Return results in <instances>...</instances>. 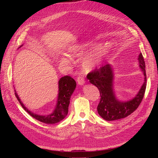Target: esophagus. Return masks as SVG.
I'll use <instances>...</instances> for the list:
<instances>
[{
  "mask_svg": "<svg viewBox=\"0 0 158 158\" xmlns=\"http://www.w3.org/2000/svg\"><path fill=\"white\" fill-rule=\"evenodd\" d=\"M77 83L79 85H83L85 84V79L83 78V76H79L77 79Z\"/></svg>",
  "mask_w": 158,
  "mask_h": 158,
  "instance_id": "34e87169",
  "label": "esophagus"
}]
</instances>
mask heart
<instances>
[{"instance_id": "obj_1", "label": "heart", "mask_w": 158, "mask_h": 158, "mask_svg": "<svg viewBox=\"0 0 158 158\" xmlns=\"http://www.w3.org/2000/svg\"><path fill=\"white\" fill-rule=\"evenodd\" d=\"M85 45L72 47L69 49V52L72 56H78L85 49ZM110 47L109 45H104L93 50L83 56L81 60V65L85 70L90 71L100 65L105 55L107 53ZM62 63H69V60L66 56H62L60 59Z\"/></svg>"}]
</instances>
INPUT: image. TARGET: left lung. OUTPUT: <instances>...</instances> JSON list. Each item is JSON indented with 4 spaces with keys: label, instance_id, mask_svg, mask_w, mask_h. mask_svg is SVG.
<instances>
[{
    "label": "left lung",
    "instance_id": "left-lung-1",
    "mask_svg": "<svg viewBox=\"0 0 158 158\" xmlns=\"http://www.w3.org/2000/svg\"><path fill=\"white\" fill-rule=\"evenodd\" d=\"M138 60L139 68L143 73L144 82L135 97L127 101H120L116 97L114 72L110 64L107 63L88 74L86 77L90 83L97 87L100 92L101 99L97 111L105 120L113 121L127 117L138 108L142 102L147 85L145 64L142 53H139Z\"/></svg>",
    "mask_w": 158,
    "mask_h": 158
}]
</instances>
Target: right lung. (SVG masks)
<instances>
[{"instance_id":"add662e5","label":"right lung","mask_w":158,"mask_h":158,"mask_svg":"<svg viewBox=\"0 0 158 158\" xmlns=\"http://www.w3.org/2000/svg\"><path fill=\"white\" fill-rule=\"evenodd\" d=\"M22 46L23 45L20 46L19 48ZM76 87V82L71 77L66 76L61 77L58 81V96L55 108L52 113L47 115H40L29 110L21 101L16 90H15V94L23 110L27 111L31 117L43 123L53 124L61 121L67 115L70 98Z\"/></svg>"}]
</instances>
